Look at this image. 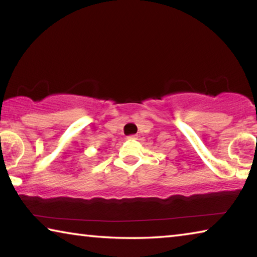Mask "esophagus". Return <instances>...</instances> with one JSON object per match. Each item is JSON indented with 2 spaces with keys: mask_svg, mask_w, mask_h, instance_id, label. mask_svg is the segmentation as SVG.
Masks as SVG:
<instances>
[{
  "mask_svg": "<svg viewBox=\"0 0 257 257\" xmlns=\"http://www.w3.org/2000/svg\"><path fill=\"white\" fill-rule=\"evenodd\" d=\"M127 139H129V141H136V139H138V136L137 135H132V136H128Z\"/></svg>",
  "mask_w": 257,
  "mask_h": 257,
  "instance_id": "esophagus-1",
  "label": "esophagus"
}]
</instances>
